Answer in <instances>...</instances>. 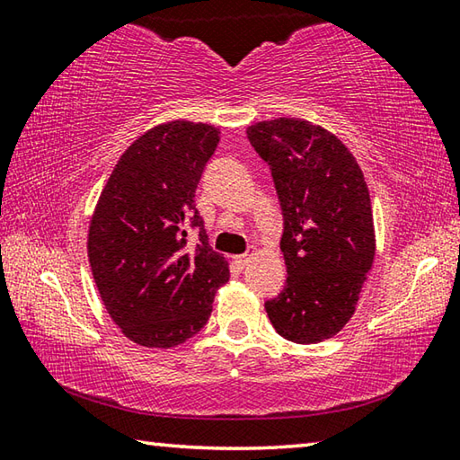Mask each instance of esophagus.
I'll use <instances>...</instances> for the list:
<instances>
[{
    "mask_svg": "<svg viewBox=\"0 0 460 460\" xmlns=\"http://www.w3.org/2000/svg\"><path fill=\"white\" fill-rule=\"evenodd\" d=\"M233 261H235V266H237V268H245V266H247V261H249V255H247V253H243V255H235V258H233Z\"/></svg>",
    "mask_w": 460,
    "mask_h": 460,
    "instance_id": "34e87169",
    "label": "esophagus"
}]
</instances>
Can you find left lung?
I'll return each instance as SVG.
<instances>
[{
  "label": "left lung",
  "instance_id": "8db88e82",
  "mask_svg": "<svg viewBox=\"0 0 460 460\" xmlns=\"http://www.w3.org/2000/svg\"><path fill=\"white\" fill-rule=\"evenodd\" d=\"M247 137L270 166L284 217L288 278L266 313L288 341L331 339L353 316L376 258L361 168L337 136L305 119L260 121Z\"/></svg>",
  "mask_w": 460,
  "mask_h": 460
}]
</instances>
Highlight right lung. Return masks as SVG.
Here are the masks:
<instances>
[{"mask_svg": "<svg viewBox=\"0 0 460 460\" xmlns=\"http://www.w3.org/2000/svg\"><path fill=\"white\" fill-rule=\"evenodd\" d=\"M219 144L207 123L170 121L121 155L89 225V261L109 316L137 345L168 349L197 334L229 263L208 245L194 192ZM199 233L188 243V229Z\"/></svg>", "mask_w": 460, "mask_h": 460, "instance_id": "add662e5", "label": "right lung"}]
</instances>
